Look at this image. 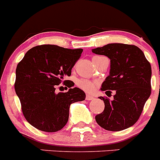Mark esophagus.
Masks as SVG:
<instances>
[{
    "mask_svg": "<svg viewBox=\"0 0 160 160\" xmlns=\"http://www.w3.org/2000/svg\"><path fill=\"white\" fill-rule=\"evenodd\" d=\"M94 98L93 97V96L90 95V94H87V96H86V99H87V101H90V100H93Z\"/></svg>",
    "mask_w": 160,
    "mask_h": 160,
    "instance_id": "obj_1",
    "label": "esophagus"
}]
</instances>
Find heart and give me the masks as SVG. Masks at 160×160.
Masks as SVG:
<instances>
[{
  "mask_svg": "<svg viewBox=\"0 0 160 160\" xmlns=\"http://www.w3.org/2000/svg\"><path fill=\"white\" fill-rule=\"evenodd\" d=\"M101 57H94V58H93V61ZM77 86L80 89H82V90H83L84 91H86V92L91 93L95 90L96 87H97V84H96L95 82H94L88 80V79L81 78L78 79L77 81Z\"/></svg>",
  "mask_w": 160,
  "mask_h": 160,
  "instance_id": "b5f03b06",
  "label": "heart"
}]
</instances>
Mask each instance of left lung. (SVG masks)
Returning a JSON list of instances; mask_svg holds the SVG:
<instances>
[{"label": "left lung", "instance_id": "8db88e82", "mask_svg": "<svg viewBox=\"0 0 160 160\" xmlns=\"http://www.w3.org/2000/svg\"><path fill=\"white\" fill-rule=\"evenodd\" d=\"M92 52L111 59L110 74L102 84L101 90L106 94L115 91L111 101L99 97L105 108L95 116L96 122L107 131L127 129L138 121L151 95V64L143 52L134 45L107 44Z\"/></svg>", "mask_w": 160, "mask_h": 160}]
</instances>
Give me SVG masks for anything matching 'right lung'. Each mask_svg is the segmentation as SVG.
Segmentation results:
<instances>
[{"label":"right lung","instance_id":"add662e5","mask_svg":"<svg viewBox=\"0 0 160 160\" xmlns=\"http://www.w3.org/2000/svg\"><path fill=\"white\" fill-rule=\"evenodd\" d=\"M82 51L42 45L28 50L18 64L15 91L24 116L32 127L46 132L60 131L68 122L70 104L85 100L84 91L71 88L73 82L66 83L68 80L63 83L68 84L70 90L55 93L64 78L71 75L72 68Z\"/></svg>","mask_w":160,"mask_h":160}]
</instances>
